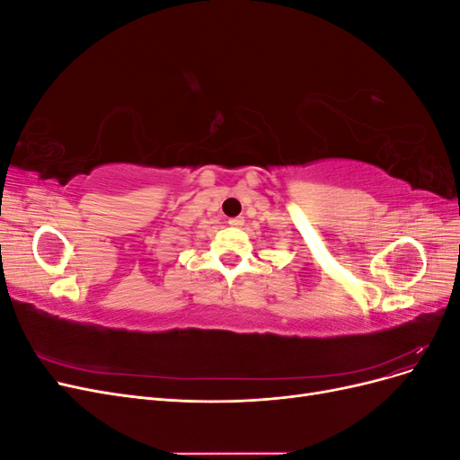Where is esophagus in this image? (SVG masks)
Segmentation results:
<instances>
[{
    "label": "esophagus",
    "mask_w": 460,
    "mask_h": 460,
    "mask_svg": "<svg viewBox=\"0 0 460 460\" xmlns=\"http://www.w3.org/2000/svg\"><path fill=\"white\" fill-rule=\"evenodd\" d=\"M228 225L234 226V228H242L243 226V217H235V218H230Z\"/></svg>",
    "instance_id": "34e87169"
}]
</instances>
